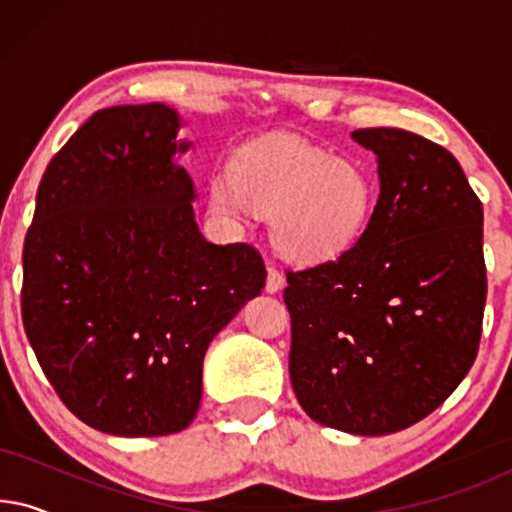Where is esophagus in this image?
<instances>
[{
    "mask_svg": "<svg viewBox=\"0 0 512 512\" xmlns=\"http://www.w3.org/2000/svg\"><path fill=\"white\" fill-rule=\"evenodd\" d=\"M284 284H286V279H284L282 272L275 270V268H268V279H265V291L277 293V291L284 289Z\"/></svg>",
    "mask_w": 512,
    "mask_h": 512,
    "instance_id": "34e87169",
    "label": "esophagus"
}]
</instances>
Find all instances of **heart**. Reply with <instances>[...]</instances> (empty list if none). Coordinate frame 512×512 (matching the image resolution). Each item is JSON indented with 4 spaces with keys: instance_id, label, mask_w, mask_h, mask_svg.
Wrapping results in <instances>:
<instances>
[{
    "instance_id": "1",
    "label": "heart",
    "mask_w": 512,
    "mask_h": 512,
    "mask_svg": "<svg viewBox=\"0 0 512 512\" xmlns=\"http://www.w3.org/2000/svg\"><path fill=\"white\" fill-rule=\"evenodd\" d=\"M373 174L300 137L272 135L233 158V172L216 174L212 205L240 221L251 207L270 216V240L293 263L335 261L361 240L375 209Z\"/></svg>"
}]
</instances>
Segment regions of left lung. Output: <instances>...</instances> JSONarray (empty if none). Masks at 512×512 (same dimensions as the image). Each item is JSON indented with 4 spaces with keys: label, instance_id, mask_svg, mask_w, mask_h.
I'll list each match as a JSON object with an SVG mask.
<instances>
[{
    "label": "left lung",
    "instance_id": "obj_1",
    "mask_svg": "<svg viewBox=\"0 0 512 512\" xmlns=\"http://www.w3.org/2000/svg\"><path fill=\"white\" fill-rule=\"evenodd\" d=\"M380 198L347 254L286 272L289 373L314 422L387 436L431 415L478 356L482 202L457 158L398 128L352 132Z\"/></svg>",
    "mask_w": 512,
    "mask_h": 512
}]
</instances>
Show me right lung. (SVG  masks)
I'll return each instance as SVG.
<instances>
[{
    "label": "right lung",
    "mask_w": 512,
    "mask_h": 512,
    "mask_svg": "<svg viewBox=\"0 0 512 512\" xmlns=\"http://www.w3.org/2000/svg\"><path fill=\"white\" fill-rule=\"evenodd\" d=\"M160 102L95 111L41 177L23 249V326L60 401L111 436H167L200 408L214 335L261 293L249 244H212Z\"/></svg>",
    "instance_id": "right-lung-1"
}]
</instances>
